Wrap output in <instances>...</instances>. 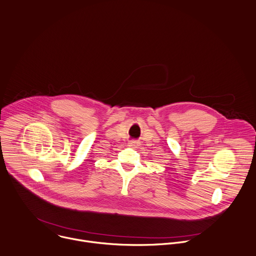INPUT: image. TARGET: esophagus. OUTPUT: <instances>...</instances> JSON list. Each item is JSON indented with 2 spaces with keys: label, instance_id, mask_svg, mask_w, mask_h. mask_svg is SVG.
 Segmentation results:
<instances>
[{
  "label": "esophagus",
  "instance_id": "obj_1",
  "mask_svg": "<svg viewBox=\"0 0 256 256\" xmlns=\"http://www.w3.org/2000/svg\"><path fill=\"white\" fill-rule=\"evenodd\" d=\"M140 144V142H138V140H132V142H130V144H128V146H138Z\"/></svg>",
  "mask_w": 256,
  "mask_h": 256
}]
</instances>
